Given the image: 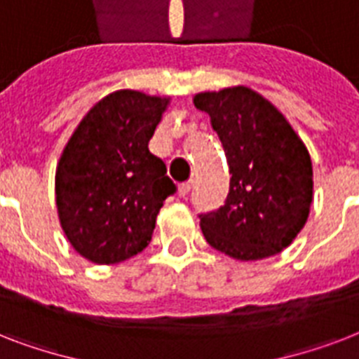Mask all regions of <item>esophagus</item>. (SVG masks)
I'll return each instance as SVG.
<instances>
[{"instance_id": "34e87169", "label": "esophagus", "mask_w": 359, "mask_h": 359, "mask_svg": "<svg viewBox=\"0 0 359 359\" xmlns=\"http://www.w3.org/2000/svg\"><path fill=\"white\" fill-rule=\"evenodd\" d=\"M191 190H194V180H190V182H184V184L179 186V196L180 197H188V196H190Z\"/></svg>"}]
</instances>
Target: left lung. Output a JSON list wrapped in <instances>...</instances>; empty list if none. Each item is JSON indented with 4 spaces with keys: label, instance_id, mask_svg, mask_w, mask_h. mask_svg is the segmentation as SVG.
Here are the masks:
<instances>
[{
    "label": "left lung",
    "instance_id": "1",
    "mask_svg": "<svg viewBox=\"0 0 359 359\" xmlns=\"http://www.w3.org/2000/svg\"><path fill=\"white\" fill-rule=\"evenodd\" d=\"M194 104L210 115L231 173L224 207L199 214L207 242L238 261L283 251L306 225L313 201L306 145L283 115L248 87L199 93Z\"/></svg>",
    "mask_w": 359,
    "mask_h": 359
}]
</instances>
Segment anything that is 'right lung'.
Here are the masks:
<instances>
[{
    "label": "right lung",
    "instance_id": "1",
    "mask_svg": "<svg viewBox=\"0 0 359 359\" xmlns=\"http://www.w3.org/2000/svg\"><path fill=\"white\" fill-rule=\"evenodd\" d=\"M169 98L115 91L89 109L65 147L55 201L80 255L115 264L149 245L163 201L177 191L165 163L149 152Z\"/></svg>",
    "mask_w": 359,
    "mask_h": 359
}]
</instances>
